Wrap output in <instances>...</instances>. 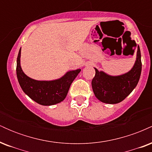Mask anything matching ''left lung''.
<instances>
[{"label":"left lung","mask_w":152,"mask_h":152,"mask_svg":"<svg viewBox=\"0 0 152 152\" xmlns=\"http://www.w3.org/2000/svg\"><path fill=\"white\" fill-rule=\"evenodd\" d=\"M94 69L96 74L91 85L96 97L105 104H114L122 102L135 88L140 78L142 61L139 46H137L134 65L126 74L111 76L102 71H98L96 68Z\"/></svg>","instance_id":"1"}]
</instances>
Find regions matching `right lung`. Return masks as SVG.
Masks as SVG:
<instances>
[{"instance_id": "add662e5", "label": "right lung", "mask_w": 152, "mask_h": 152, "mask_svg": "<svg viewBox=\"0 0 152 152\" xmlns=\"http://www.w3.org/2000/svg\"><path fill=\"white\" fill-rule=\"evenodd\" d=\"M20 51L17 57L16 74L22 90L26 95L38 104L51 106L65 99L71 84L79 74L81 69L69 71L62 77L52 81H38L24 74L20 66Z\"/></svg>"}]
</instances>
